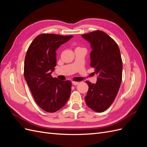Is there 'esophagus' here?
Here are the masks:
<instances>
[{
  "mask_svg": "<svg viewBox=\"0 0 147 147\" xmlns=\"http://www.w3.org/2000/svg\"><path fill=\"white\" fill-rule=\"evenodd\" d=\"M72 83V84H74V85H77V84H78V83H79V82H74V81H73Z\"/></svg>",
  "mask_w": 147,
  "mask_h": 147,
  "instance_id": "esophagus-1",
  "label": "esophagus"
}]
</instances>
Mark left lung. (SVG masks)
<instances>
[{
  "label": "left lung",
  "mask_w": 147,
  "mask_h": 147,
  "mask_svg": "<svg viewBox=\"0 0 147 147\" xmlns=\"http://www.w3.org/2000/svg\"><path fill=\"white\" fill-rule=\"evenodd\" d=\"M82 36L91 43V66L97 75L96 83L89 86L86 105L96 112H103L113 102L122 81L123 64L119 48L105 32L94 30Z\"/></svg>",
  "instance_id": "1"
}]
</instances>
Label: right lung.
I'll list each match as a JSON object with an SVG mask.
<instances>
[{"label":"right lung","mask_w":147,"mask_h":147,"mask_svg":"<svg viewBox=\"0 0 147 147\" xmlns=\"http://www.w3.org/2000/svg\"><path fill=\"white\" fill-rule=\"evenodd\" d=\"M73 35L42 34L29 45L25 56L24 75L37 105L53 113L65 105L69 99L72 83L51 76L56 65V51Z\"/></svg>","instance_id":"1"}]
</instances>
